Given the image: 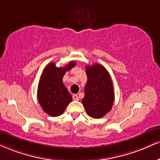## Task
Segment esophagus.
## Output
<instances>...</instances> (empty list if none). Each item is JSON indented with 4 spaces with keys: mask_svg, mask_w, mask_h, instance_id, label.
Returning <instances> with one entry per match:
<instances>
[{
    "mask_svg": "<svg viewBox=\"0 0 160 160\" xmlns=\"http://www.w3.org/2000/svg\"><path fill=\"white\" fill-rule=\"evenodd\" d=\"M72 98H73V100H74V101H78L79 100V97L78 95H73Z\"/></svg>",
    "mask_w": 160,
    "mask_h": 160,
    "instance_id": "obj_1",
    "label": "esophagus"
}]
</instances>
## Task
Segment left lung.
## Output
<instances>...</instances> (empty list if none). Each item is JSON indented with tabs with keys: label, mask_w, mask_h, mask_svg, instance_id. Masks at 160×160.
<instances>
[{
	"label": "left lung",
	"mask_w": 160,
	"mask_h": 160,
	"mask_svg": "<svg viewBox=\"0 0 160 160\" xmlns=\"http://www.w3.org/2000/svg\"><path fill=\"white\" fill-rule=\"evenodd\" d=\"M88 80L82 103L86 112L94 118H101L111 110L115 99L110 75L103 65L95 64L86 67Z\"/></svg>",
	"instance_id": "8db88e82"
}]
</instances>
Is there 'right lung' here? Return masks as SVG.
<instances>
[{
    "label": "right lung",
    "mask_w": 160,
    "mask_h": 160,
    "mask_svg": "<svg viewBox=\"0 0 160 160\" xmlns=\"http://www.w3.org/2000/svg\"><path fill=\"white\" fill-rule=\"evenodd\" d=\"M76 65L74 61L66 66H56L54 62L46 65L43 70L37 90V98L44 112L52 117L62 115L72 101L71 94L63 84L62 78L65 72Z\"/></svg>",
    "instance_id": "obj_1"
}]
</instances>
